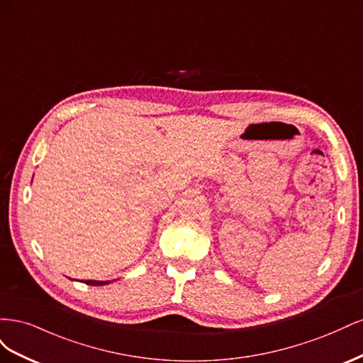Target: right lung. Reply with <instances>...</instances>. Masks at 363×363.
Wrapping results in <instances>:
<instances>
[{
	"instance_id": "add662e5",
	"label": "right lung",
	"mask_w": 363,
	"mask_h": 363,
	"mask_svg": "<svg viewBox=\"0 0 363 363\" xmlns=\"http://www.w3.org/2000/svg\"><path fill=\"white\" fill-rule=\"evenodd\" d=\"M108 281H96V280H86V284H91V286H103V284H107Z\"/></svg>"
}]
</instances>
